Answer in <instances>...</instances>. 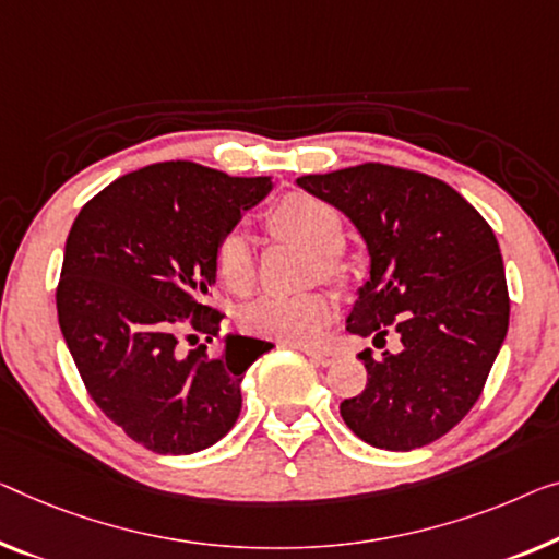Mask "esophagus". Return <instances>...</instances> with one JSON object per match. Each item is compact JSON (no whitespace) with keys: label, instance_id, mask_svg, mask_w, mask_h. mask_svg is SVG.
Returning a JSON list of instances; mask_svg holds the SVG:
<instances>
[{"label":"esophagus","instance_id":"obj_1","mask_svg":"<svg viewBox=\"0 0 559 559\" xmlns=\"http://www.w3.org/2000/svg\"><path fill=\"white\" fill-rule=\"evenodd\" d=\"M301 352L319 366H329L338 359L336 348H321V346H301Z\"/></svg>","mask_w":559,"mask_h":559}]
</instances>
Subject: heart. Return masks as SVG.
I'll list each match as a JSON object with an SVG mask.
<instances>
[{"instance_id":"obj_1","label":"heart","mask_w":559,"mask_h":559,"mask_svg":"<svg viewBox=\"0 0 559 559\" xmlns=\"http://www.w3.org/2000/svg\"><path fill=\"white\" fill-rule=\"evenodd\" d=\"M265 223L276 236L294 240L306 251L316 253V265L323 276L333 281L348 278L352 263L338 253L346 238V223L336 205L311 193H290L283 195L276 205H271V211L265 213ZM215 271H218L223 286L233 294L243 296L253 288L255 258L251 240L243 233H223L215 243ZM238 319L243 331L253 333V336L311 344L331 323L333 304L319 290L298 296L269 294L243 306Z\"/></svg>"}]
</instances>
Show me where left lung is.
<instances>
[{
  "label": "left lung",
  "instance_id": "8db88e82",
  "mask_svg": "<svg viewBox=\"0 0 559 559\" xmlns=\"http://www.w3.org/2000/svg\"><path fill=\"white\" fill-rule=\"evenodd\" d=\"M298 186L344 211L369 246L371 281L346 329L389 333L396 354H359L361 394L341 402L366 444L409 452L460 424L487 384L510 323L504 263L489 223L444 180L384 163H361Z\"/></svg>",
  "mask_w": 559,
  "mask_h": 559
}]
</instances>
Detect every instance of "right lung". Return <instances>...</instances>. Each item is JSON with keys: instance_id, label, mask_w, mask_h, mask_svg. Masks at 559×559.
I'll return each instance as SVG.
<instances>
[{"instance_id": "right-lung-1", "label": "right lung", "mask_w": 559, "mask_h": 559, "mask_svg": "<svg viewBox=\"0 0 559 559\" xmlns=\"http://www.w3.org/2000/svg\"><path fill=\"white\" fill-rule=\"evenodd\" d=\"M271 178L190 160L155 163L87 200L64 246L57 319L82 384L107 419L157 454L215 444L240 414V381L273 344L233 336L226 354L180 338L221 336L207 304L215 243Z\"/></svg>"}]
</instances>
